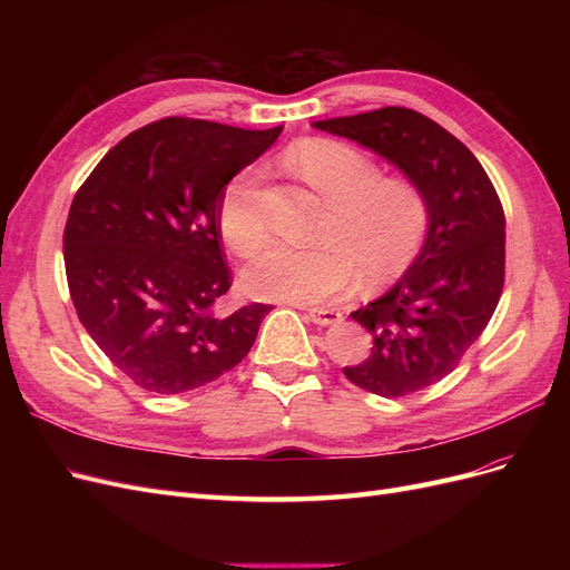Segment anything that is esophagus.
<instances>
[{
  "label": "esophagus",
  "mask_w": 570,
  "mask_h": 570,
  "mask_svg": "<svg viewBox=\"0 0 570 570\" xmlns=\"http://www.w3.org/2000/svg\"><path fill=\"white\" fill-rule=\"evenodd\" d=\"M308 318H312L316 325H335L342 321V314L335 312V308H325V306H312L306 308Z\"/></svg>",
  "instance_id": "34e87169"
}]
</instances>
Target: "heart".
<instances>
[{"instance_id":"b5f03b06","label":"heart","mask_w":570,"mask_h":570,"mask_svg":"<svg viewBox=\"0 0 570 570\" xmlns=\"http://www.w3.org/2000/svg\"><path fill=\"white\" fill-rule=\"evenodd\" d=\"M285 164L327 202L316 247L271 245L245 271L252 297L297 304L331 302L354 289L358 271L368 283L404 273L430 230L423 189L402 176H383L377 164L350 145L306 137L285 151ZM218 228L239 256L264 247L268 228L256 206L252 170L237 174L218 202Z\"/></svg>"}]
</instances>
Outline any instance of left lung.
Segmentation results:
<instances>
[{
	"label": "left lung",
	"instance_id": "1",
	"mask_svg": "<svg viewBox=\"0 0 570 570\" xmlns=\"http://www.w3.org/2000/svg\"><path fill=\"white\" fill-rule=\"evenodd\" d=\"M368 147L416 183L430 204L425 245L383 297L352 314L373 335L347 381L381 396L440 383L490 323L504 287V209L473 151L428 116L385 107L316 120Z\"/></svg>",
	"mask_w": 570,
	"mask_h": 570
}]
</instances>
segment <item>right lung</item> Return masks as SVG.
<instances>
[{
	"mask_svg": "<svg viewBox=\"0 0 570 570\" xmlns=\"http://www.w3.org/2000/svg\"><path fill=\"white\" fill-rule=\"evenodd\" d=\"M281 130L154 120L111 147L76 193L63 230L68 289L85 331L137 387L197 390L249 354L273 306L216 312L230 289L218 202Z\"/></svg>",
	"mask_w": 570,
	"mask_h": 570,
	"instance_id": "right-lung-1",
	"label": "right lung"
}]
</instances>
